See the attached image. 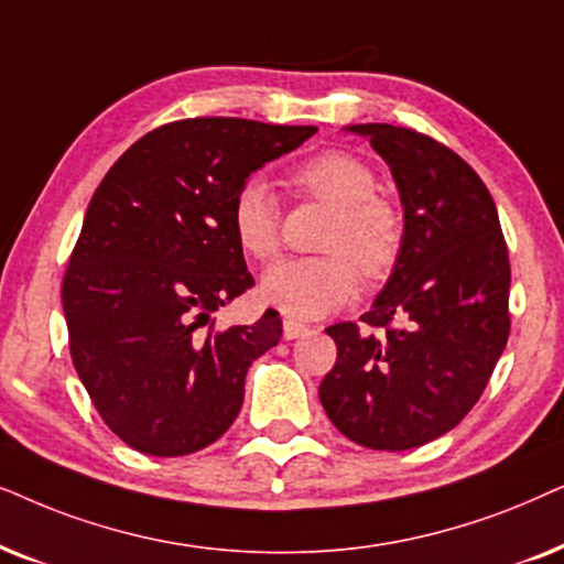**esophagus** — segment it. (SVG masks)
Listing matches in <instances>:
<instances>
[{"label":"esophagus","instance_id":"34e87169","mask_svg":"<svg viewBox=\"0 0 564 564\" xmlns=\"http://www.w3.org/2000/svg\"><path fill=\"white\" fill-rule=\"evenodd\" d=\"M306 329H310V327H306L304 322L283 319V337H286V340H296V337H302Z\"/></svg>","mask_w":564,"mask_h":564}]
</instances>
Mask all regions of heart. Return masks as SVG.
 <instances>
[{"label":"heart","mask_w":564,"mask_h":564,"mask_svg":"<svg viewBox=\"0 0 564 564\" xmlns=\"http://www.w3.org/2000/svg\"><path fill=\"white\" fill-rule=\"evenodd\" d=\"M291 185L306 198L333 208L319 258H286L262 275L268 304L296 319H317L340 310L356 294L360 273L381 281L392 273L404 247L402 208L356 154L327 149L296 164ZM231 231L254 260H273L281 250V206L268 183L252 177L231 200Z\"/></svg>","instance_id":"b5f03b06"}]
</instances>
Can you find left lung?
<instances>
[{
	"mask_svg": "<svg viewBox=\"0 0 564 564\" xmlns=\"http://www.w3.org/2000/svg\"><path fill=\"white\" fill-rule=\"evenodd\" d=\"M392 167L404 247L322 379L327 417L358 446L404 452L456 427L482 397L510 333V260L482 177L454 149L389 123L350 126Z\"/></svg>",
	"mask_w": 564,
	"mask_h": 564,
	"instance_id": "1",
	"label": "left lung"
}]
</instances>
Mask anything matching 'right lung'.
<instances>
[{"mask_svg": "<svg viewBox=\"0 0 564 564\" xmlns=\"http://www.w3.org/2000/svg\"><path fill=\"white\" fill-rule=\"evenodd\" d=\"M314 126L185 118L120 154L89 200L62 283L69 352L105 425L149 456L212 446L235 423L250 364L281 340L278 312L216 327L254 286L231 200Z\"/></svg>", "mask_w": 564, "mask_h": 564, "instance_id": "obj_1", "label": "right lung"}]
</instances>
